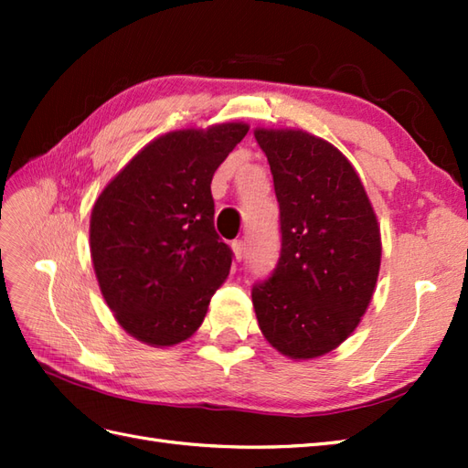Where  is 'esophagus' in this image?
I'll return each instance as SVG.
<instances>
[{
	"instance_id": "obj_1",
	"label": "esophagus",
	"mask_w": 468,
	"mask_h": 468,
	"mask_svg": "<svg viewBox=\"0 0 468 468\" xmlns=\"http://www.w3.org/2000/svg\"><path fill=\"white\" fill-rule=\"evenodd\" d=\"M231 250H233V253H235V260L237 261H241L243 257H245V243L239 239V241H233L231 243Z\"/></svg>"
}]
</instances>
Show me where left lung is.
I'll list each match as a JSON object with an SVG mask.
<instances>
[{
    "mask_svg": "<svg viewBox=\"0 0 468 468\" xmlns=\"http://www.w3.org/2000/svg\"><path fill=\"white\" fill-rule=\"evenodd\" d=\"M280 203L282 250L251 300L263 335L293 360L340 346L372 300L382 243L350 161L303 131L257 128Z\"/></svg>",
    "mask_w": 468,
    "mask_h": 468,
    "instance_id": "1",
    "label": "left lung"
}]
</instances>
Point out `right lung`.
<instances>
[{
	"label": "right lung",
	"mask_w": 468,
	"mask_h": 468,
	"mask_svg": "<svg viewBox=\"0 0 468 468\" xmlns=\"http://www.w3.org/2000/svg\"><path fill=\"white\" fill-rule=\"evenodd\" d=\"M247 131L227 122L156 138L94 203V271L118 324L136 340L173 346L203 324L233 261L215 231L211 181Z\"/></svg>",
	"instance_id": "1"
}]
</instances>
